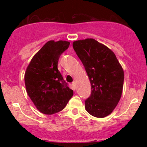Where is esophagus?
Listing matches in <instances>:
<instances>
[{
	"instance_id": "34e87169",
	"label": "esophagus",
	"mask_w": 147,
	"mask_h": 147,
	"mask_svg": "<svg viewBox=\"0 0 147 147\" xmlns=\"http://www.w3.org/2000/svg\"><path fill=\"white\" fill-rule=\"evenodd\" d=\"M72 86H73L74 87H75V86H76V82H75V81H74V82H72Z\"/></svg>"
}]
</instances>
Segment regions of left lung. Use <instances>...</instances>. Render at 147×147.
Instances as JSON below:
<instances>
[{
  "mask_svg": "<svg viewBox=\"0 0 147 147\" xmlns=\"http://www.w3.org/2000/svg\"><path fill=\"white\" fill-rule=\"evenodd\" d=\"M72 46L91 84L90 95L85 101L86 110L94 117H105L121 98L124 70L114 52L93 38L74 41Z\"/></svg>",
  "mask_w": 147,
  "mask_h": 147,
  "instance_id": "left-lung-1",
  "label": "left lung"
}]
</instances>
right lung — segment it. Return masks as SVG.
Here are the masks:
<instances>
[{"label": "right lung", "mask_w": 147, "mask_h": 147, "mask_svg": "<svg viewBox=\"0 0 147 147\" xmlns=\"http://www.w3.org/2000/svg\"><path fill=\"white\" fill-rule=\"evenodd\" d=\"M70 42L49 41L34 56L25 73L27 92L36 109L45 115L62 111L73 95L59 71V59Z\"/></svg>", "instance_id": "1"}]
</instances>
